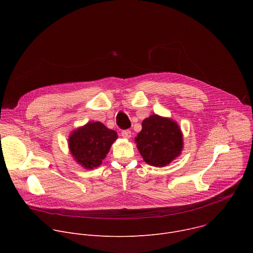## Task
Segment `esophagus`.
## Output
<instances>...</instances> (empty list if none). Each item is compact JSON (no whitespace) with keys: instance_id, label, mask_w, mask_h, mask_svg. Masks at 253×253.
I'll list each match as a JSON object with an SVG mask.
<instances>
[{"instance_id":"1","label":"esophagus","mask_w":253,"mask_h":253,"mask_svg":"<svg viewBox=\"0 0 253 253\" xmlns=\"http://www.w3.org/2000/svg\"><path fill=\"white\" fill-rule=\"evenodd\" d=\"M121 135H122V137H124V138H126V139H129V138L131 137V131L128 130V129L123 130V131L121 132Z\"/></svg>"}]
</instances>
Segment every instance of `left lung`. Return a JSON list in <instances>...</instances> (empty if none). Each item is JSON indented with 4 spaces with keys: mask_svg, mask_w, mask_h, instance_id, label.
I'll use <instances>...</instances> for the list:
<instances>
[{
    "mask_svg": "<svg viewBox=\"0 0 253 253\" xmlns=\"http://www.w3.org/2000/svg\"><path fill=\"white\" fill-rule=\"evenodd\" d=\"M137 148L149 165L163 167L176 158L182 149V134L176 122L152 115L142 122L135 138Z\"/></svg>",
    "mask_w": 253,
    "mask_h": 253,
    "instance_id": "1",
    "label": "left lung"
}]
</instances>
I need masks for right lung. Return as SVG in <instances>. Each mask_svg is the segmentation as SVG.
Listing matches in <instances>:
<instances>
[{
	"mask_svg": "<svg viewBox=\"0 0 253 253\" xmlns=\"http://www.w3.org/2000/svg\"><path fill=\"white\" fill-rule=\"evenodd\" d=\"M117 139V133L100 122H90L71 134L69 147L72 155L83 167L92 169L102 160Z\"/></svg>",
	"mask_w": 253,
	"mask_h": 253,
	"instance_id": "right-lung-1",
	"label": "right lung"
}]
</instances>
